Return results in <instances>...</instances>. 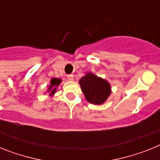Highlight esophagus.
<instances>
[{
    "mask_svg": "<svg viewBox=\"0 0 160 160\" xmlns=\"http://www.w3.org/2000/svg\"><path fill=\"white\" fill-rule=\"evenodd\" d=\"M66 77H67V79L69 80V81L72 82L73 80V74H67V76H66Z\"/></svg>",
    "mask_w": 160,
    "mask_h": 160,
    "instance_id": "obj_1",
    "label": "esophagus"
}]
</instances>
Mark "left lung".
Segmentation results:
<instances>
[{
  "label": "left lung",
  "instance_id": "8db88e82",
  "mask_svg": "<svg viewBox=\"0 0 160 160\" xmlns=\"http://www.w3.org/2000/svg\"><path fill=\"white\" fill-rule=\"evenodd\" d=\"M78 82L86 99L94 105L105 102L111 93L110 83L92 73H87Z\"/></svg>",
  "mask_w": 160,
  "mask_h": 160
}]
</instances>
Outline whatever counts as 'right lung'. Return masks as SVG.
<instances>
[{
  "label": "right lung",
  "instance_id": "right-lung-1",
  "mask_svg": "<svg viewBox=\"0 0 160 160\" xmlns=\"http://www.w3.org/2000/svg\"><path fill=\"white\" fill-rule=\"evenodd\" d=\"M61 82H62V80L60 78H53L50 80V85H49V88H48V92L49 93V95L53 96L54 94V93L57 90V87H58Z\"/></svg>",
  "mask_w": 160,
  "mask_h": 160
}]
</instances>
